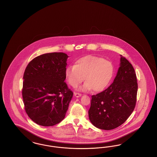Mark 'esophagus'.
Segmentation results:
<instances>
[{"mask_svg": "<svg viewBox=\"0 0 157 157\" xmlns=\"http://www.w3.org/2000/svg\"><path fill=\"white\" fill-rule=\"evenodd\" d=\"M74 95H75V97L76 98L80 97L82 95L81 94H79V93H78V92H75Z\"/></svg>", "mask_w": 157, "mask_h": 157, "instance_id": "obj_1", "label": "esophagus"}]
</instances>
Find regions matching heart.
<instances>
[{
	"mask_svg": "<svg viewBox=\"0 0 157 157\" xmlns=\"http://www.w3.org/2000/svg\"><path fill=\"white\" fill-rule=\"evenodd\" d=\"M113 73V67L110 61L88 55L77 60L75 65L68 66L65 75L67 82L74 88L85 79L83 90L101 92L108 85Z\"/></svg>",
	"mask_w": 157,
	"mask_h": 157,
	"instance_id": "obj_1",
	"label": "heart"
}]
</instances>
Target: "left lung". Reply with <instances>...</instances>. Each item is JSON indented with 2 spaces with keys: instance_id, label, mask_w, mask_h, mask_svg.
Returning <instances> with one entry per match:
<instances>
[{
  "instance_id": "left-lung-1",
  "label": "left lung",
  "mask_w": 157,
  "mask_h": 157,
  "mask_svg": "<svg viewBox=\"0 0 157 157\" xmlns=\"http://www.w3.org/2000/svg\"><path fill=\"white\" fill-rule=\"evenodd\" d=\"M120 61V67L112 84L92 96L89 118L95 127L101 129L111 130L121 125L135 107L138 91L136 73L126 58L121 56Z\"/></svg>"
}]
</instances>
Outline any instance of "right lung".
Segmentation results:
<instances>
[{
	"mask_svg": "<svg viewBox=\"0 0 157 157\" xmlns=\"http://www.w3.org/2000/svg\"><path fill=\"white\" fill-rule=\"evenodd\" d=\"M68 56L63 52L45 53L32 60L23 82L25 109L34 122L53 126L64 119L73 92L65 82Z\"/></svg>",
	"mask_w": 157,
	"mask_h": 157,
	"instance_id": "add662e5",
	"label": "right lung"
}]
</instances>
